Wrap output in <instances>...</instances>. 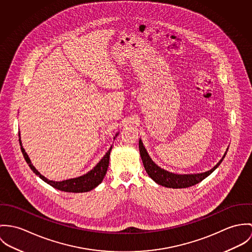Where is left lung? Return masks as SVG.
Listing matches in <instances>:
<instances>
[{
    "mask_svg": "<svg viewBox=\"0 0 252 252\" xmlns=\"http://www.w3.org/2000/svg\"><path fill=\"white\" fill-rule=\"evenodd\" d=\"M139 151L142 162L146 172L148 173L150 178L154 180L158 185L169 188V189H186L202 182L204 179H206L209 175H211L217 168L219 167L222 162L228 149L226 150L222 158L211 170L203 173H197V174H175L159 167L150 158L141 139H139Z\"/></svg>",
    "mask_w": 252,
    "mask_h": 252,
    "instance_id": "left-lung-1",
    "label": "left lung"
}]
</instances>
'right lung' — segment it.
<instances>
[{
  "label": "right lung",
  "instance_id": "right-lung-1",
  "mask_svg": "<svg viewBox=\"0 0 252 252\" xmlns=\"http://www.w3.org/2000/svg\"><path fill=\"white\" fill-rule=\"evenodd\" d=\"M19 143H20V147H21V151L22 154L24 156V158L26 160V162L28 163L30 168L32 170V172L38 176L42 181H44L46 184L50 185L51 187H53L54 189L64 191V192H74V193H79V192H88L94 189H95L103 180L106 172H107V168L109 165V158H110V152L112 150V146L110 147V149L107 151V153L104 155V157L99 160V162L93 168L91 171H89L88 173H86L84 175L77 177V178H73V179H68V180H64V181H61V182H56V181H50L47 178H45L43 175H41L35 167L32 165L30 158H29L25 149L23 148L22 142H21V136H20V131H19ZM119 132L115 135L114 139L118 136Z\"/></svg>",
  "mask_w": 252,
  "mask_h": 252
}]
</instances>
